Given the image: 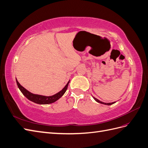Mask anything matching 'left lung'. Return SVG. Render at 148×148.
<instances>
[{
    "mask_svg": "<svg viewBox=\"0 0 148 148\" xmlns=\"http://www.w3.org/2000/svg\"><path fill=\"white\" fill-rule=\"evenodd\" d=\"M93 98H94V99H95V100L96 102H99V103H101V104H105V105L110 106V105H112V104H114V103L115 102H110V103H105V102H102V101H100L99 100H98L97 99H96V98L95 97H93Z\"/></svg>",
    "mask_w": 148,
    "mask_h": 148,
    "instance_id": "1",
    "label": "left lung"
}]
</instances>
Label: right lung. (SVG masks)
Instances as JSON below:
<instances>
[{
	"label": "right lung",
	"mask_w": 148,
	"mask_h": 148,
	"mask_svg": "<svg viewBox=\"0 0 148 148\" xmlns=\"http://www.w3.org/2000/svg\"><path fill=\"white\" fill-rule=\"evenodd\" d=\"M16 82L18 85V88L20 89V90L28 99L34 103H36V104H49L56 102V101L60 99V98L64 95V93L66 91L67 88H68V85L69 84L70 80L65 85V86L60 91L57 92V94H56V95L51 96H42V95H34V94L30 92L27 90V89H26L25 88L22 86L19 83V82L17 81L16 78Z\"/></svg>",
	"instance_id": "1"
}]
</instances>
